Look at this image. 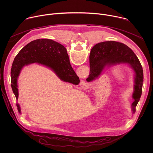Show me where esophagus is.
Returning a JSON list of instances; mask_svg holds the SVG:
<instances>
[{
  "label": "esophagus",
  "instance_id": "obj_1",
  "mask_svg": "<svg viewBox=\"0 0 153 153\" xmlns=\"http://www.w3.org/2000/svg\"><path fill=\"white\" fill-rule=\"evenodd\" d=\"M81 86H82V87H86V86H87V83L85 82V81H83V80H82L81 82H80V85Z\"/></svg>",
  "mask_w": 153,
  "mask_h": 153
}]
</instances>
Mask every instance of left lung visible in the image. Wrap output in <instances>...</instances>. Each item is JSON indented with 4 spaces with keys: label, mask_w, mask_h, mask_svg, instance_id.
Returning a JSON list of instances; mask_svg holds the SVG:
<instances>
[{
    "label": "left lung",
    "mask_w": 153,
    "mask_h": 153,
    "mask_svg": "<svg viewBox=\"0 0 153 153\" xmlns=\"http://www.w3.org/2000/svg\"><path fill=\"white\" fill-rule=\"evenodd\" d=\"M65 53L67 50L63 46ZM93 59H90V71L86 81L92 82L96 80L102 74L106 67H111L119 65H127L134 72V92L133 98L134 99L131 104L133 113L136 112V107L140 100L143 82V72L140 62L133 50L122 43L115 41H108L97 43L93 47ZM68 60V56H63Z\"/></svg>",
    "instance_id": "1"
}]
</instances>
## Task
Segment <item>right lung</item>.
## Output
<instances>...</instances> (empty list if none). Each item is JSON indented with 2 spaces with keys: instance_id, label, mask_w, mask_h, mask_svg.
Instances as JSON below:
<instances>
[{
  "instance_id": "right-lung-1",
  "label": "right lung",
  "mask_w": 153,
  "mask_h": 153,
  "mask_svg": "<svg viewBox=\"0 0 153 153\" xmlns=\"http://www.w3.org/2000/svg\"><path fill=\"white\" fill-rule=\"evenodd\" d=\"M64 56L68 57V54L65 53L63 45L51 39H42L29 43L16 56L11 70V82L19 113H21V110L17 103V79L22 68L25 65L37 63L50 68L61 80L75 85L80 82L79 77L71 66L69 57L67 60L63 57Z\"/></svg>"
}]
</instances>
